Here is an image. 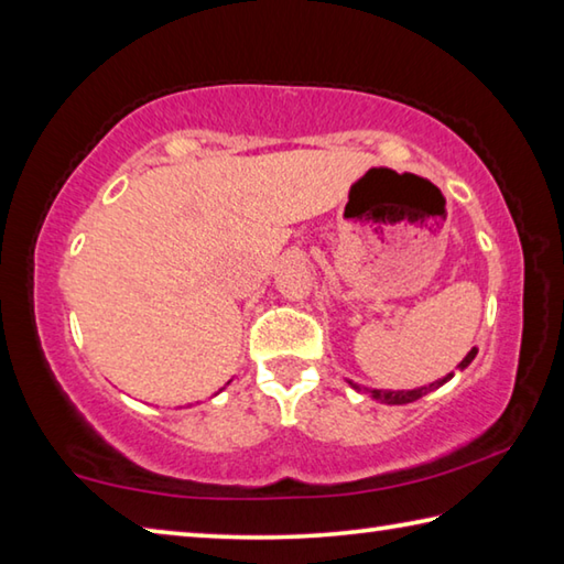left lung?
Here are the masks:
<instances>
[{
  "instance_id": "left-lung-1",
  "label": "left lung",
  "mask_w": 564,
  "mask_h": 564,
  "mask_svg": "<svg viewBox=\"0 0 564 564\" xmlns=\"http://www.w3.org/2000/svg\"><path fill=\"white\" fill-rule=\"evenodd\" d=\"M475 352H477V348H473L470 352H467V356L463 358V362L457 368H465V366H470V360L475 358ZM453 378V373L447 376V378H443V380H437V383H431L427 388H417V390H370V388H362V393L366 395H370V398H376V400H383V403H390V405H405V403H413V400H417V398H423V395H427L431 393V390H435V388H441L445 380H451ZM358 388V386H356ZM360 390V388H358Z\"/></svg>"
}]
</instances>
